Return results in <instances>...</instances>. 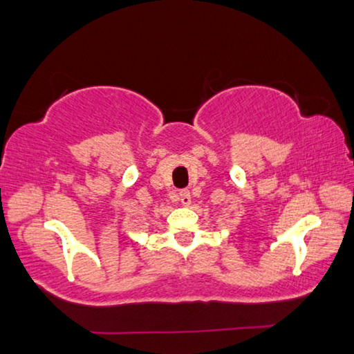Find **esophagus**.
I'll list each match as a JSON object with an SVG mask.
<instances>
[{
    "label": "esophagus",
    "instance_id": "esophagus-1",
    "mask_svg": "<svg viewBox=\"0 0 354 354\" xmlns=\"http://www.w3.org/2000/svg\"><path fill=\"white\" fill-rule=\"evenodd\" d=\"M179 201H181L184 207L191 205V192H189L187 189H183V191L179 192Z\"/></svg>",
    "mask_w": 354,
    "mask_h": 354
}]
</instances>
